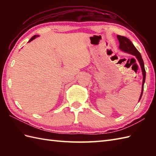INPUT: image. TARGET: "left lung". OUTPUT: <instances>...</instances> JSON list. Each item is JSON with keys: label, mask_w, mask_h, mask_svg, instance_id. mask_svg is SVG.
<instances>
[{"label": "left lung", "mask_w": 156, "mask_h": 156, "mask_svg": "<svg viewBox=\"0 0 156 156\" xmlns=\"http://www.w3.org/2000/svg\"><path fill=\"white\" fill-rule=\"evenodd\" d=\"M117 39L119 41V44H120L119 45V48H120L122 51L135 55V57L137 58L139 62H140V64L141 70H142V74H143V76H144L143 84H142V90H141V93L140 98V100L141 97H142V94H143L144 85V82L145 80V75H146V74H145V67H144V60L141 58L140 53L139 52V51L136 48H135L133 44H132V42L129 40L128 38L123 37V36H121V35H117Z\"/></svg>", "instance_id": "1"}]
</instances>
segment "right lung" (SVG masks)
I'll list each match as a JSON object with an SVG mask.
<instances>
[{
	"mask_svg": "<svg viewBox=\"0 0 156 156\" xmlns=\"http://www.w3.org/2000/svg\"><path fill=\"white\" fill-rule=\"evenodd\" d=\"M38 36H39V35H34V36H33V37H31V38L30 39V40H29V42H30V41H31L33 40V39H35V38L36 37H38Z\"/></svg>",
	"mask_w": 156,
	"mask_h": 156,
	"instance_id": "1",
	"label": "right lung"
}]
</instances>
